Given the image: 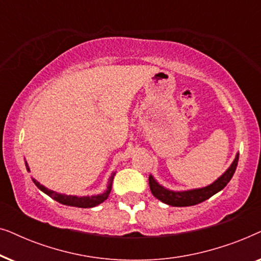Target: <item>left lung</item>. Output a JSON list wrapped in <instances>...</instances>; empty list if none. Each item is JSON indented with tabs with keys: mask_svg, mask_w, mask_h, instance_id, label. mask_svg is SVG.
Returning <instances> with one entry per match:
<instances>
[{
	"mask_svg": "<svg viewBox=\"0 0 261 261\" xmlns=\"http://www.w3.org/2000/svg\"><path fill=\"white\" fill-rule=\"evenodd\" d=\"M239 162V154L235 156L234 162L231 163L229 169L224 172L216 181H214L213 184L208 185V187L202 188V189H195V190H189V191H171L167 189L163 188L162 185H159L154 180V178L152 176L148 177V183L149 189H151L153 196L155 198H158L159 201H162L166 204L172 205V206H190L196 205L198 203L204 202L205 199L212 197L213 195H215L216 192L222 190L226 185L229 183V180L233 177V174L237 170Z\"/></svg>",
	"mask_w": 261,
	"mask_h": 261,
	"instance_id": "1",
	"label": "left lung"
}]
</instances>
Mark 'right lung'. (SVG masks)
I'll list each match as a JSON object with an SVG mask.
<instances>
[{"instance_id":"1","label":"right lung","mask_w":261,"mask_h":261,"mask_svg":"<svg viewBox=\"0 0 261 261\" xmlns=\"http://www.w3.org/2000/svg\"><path fill=\"white\" fill-rule=\"evenodd\" d=\"M26 167H27V171H30V167H28L27 163H26ZM113 178H114V174L112 177H110L108 189H107L106 192H103V194L97 195V196H90V197H89V196H87V197H77V196L62 195V194H58V192L48 190V189H46L44 185H41L40 183H39L38 180L33 179V183L37 185V187L40 189L42 192H45L46 195H48L49 197L56 199L57 202L62 203V204L70 205V206H77V208H92V206L101 204L102 202H105L106 199L108 198V196L110 194V190H112Z\"/></svg>"}]
</instances>
